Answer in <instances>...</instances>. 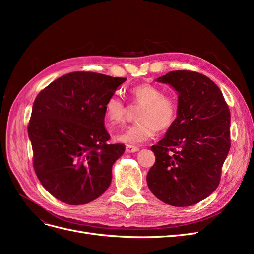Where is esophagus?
Returning a JSON list of instances; mask_svg holds the SVG:
<instances>
[{
  "label": "esophagus",
  "instance_id": "1",
  "mask_svg": "<svg viewBox=\"0 0 254 254\" xmlns=\"http://www.w3.org/2000/svg\"><path fill=\"white\" fill-rule=\"evenodd\" d=\"M139 147H137V146H133V145H127L126 146V151L127 152H136V151H139Z\"/></svg>",
  "mask_w": 254,
  "mask_h": 254
}]
</instances>
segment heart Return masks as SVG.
Instances as JSON below:
<instances>
[{"label": "heart", "instance_id": "heart-1", "mask_svg": "<svg viewBox=\"0 0 254 254\" xmlns=\"http://www.w3.org/2000/svg\"><path fill=\"white\" fill-rule=\"evenodd\" d=\"M133 103L141 106L136 124L117 134V139L127 144H142L151 140L158 130L170 129L178 117L177 97L156 84L142 83L130 90ZM105 118L111 126L123 124L126 120V106L118 94L108 97L104 107Z\"/></svg>", "mask_w": 254, "mask_h": 254}]
</instances>
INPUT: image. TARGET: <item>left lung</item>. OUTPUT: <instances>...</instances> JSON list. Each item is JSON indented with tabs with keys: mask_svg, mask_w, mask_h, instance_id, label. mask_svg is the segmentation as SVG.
<instances>
[{
	"mask_svg": "<svg viewBox=\"0 0 254 254\" xmlns=\"http://www.w3.org/2000/svg\"><path fill=\"white\" fill-rule=\"evenodd\" d=\"M178 92V117L157 145L147 174L151 193L174 206L200 202L217 189L231 146L230 110L220 89L194 71H172L158 78Z\"/></svg>",
	"mask_w": 254,
	"mask_h": 254,
	"instance_id": "left-lung-1",
	"label": "left lung"
}]
</instances>
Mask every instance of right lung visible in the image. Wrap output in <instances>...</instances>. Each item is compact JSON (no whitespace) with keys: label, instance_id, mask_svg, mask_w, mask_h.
I'll return each mask as SVG.
<instances>
[{"label":"right lung","instance_id":"1","mask_svg":"<svg viewBox=\"0 0 254 254\" xmlns=\"http://www.w3.org/2000/svg\"><path fill=\"white\" fill-rule=\"evenodd\" d=\"M127 78L72 72L37 95L28 136L33 165L43 188L58 200L86 204L109 188L112 165L124 144H109L104 107Z\"/></svg>","mask_w":254,"mask_h":254}]
</instances>
